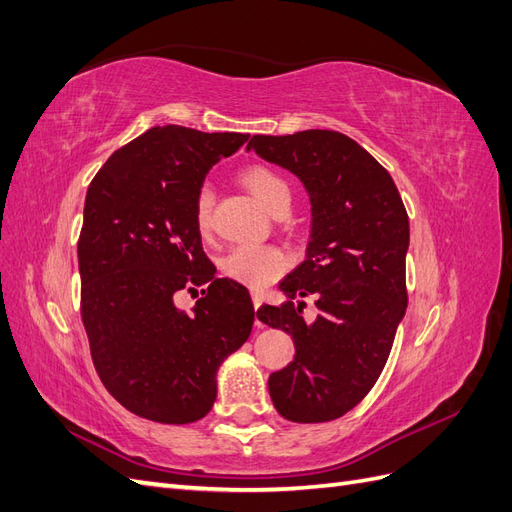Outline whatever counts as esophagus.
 I'll return each mask as SVG.
<instances>
[{
    "label": "esophagus",
    "instance_id": "1",
    "mask_svg": "<svg viewBox=\"0 0 512 512\" xmlns=\"http://www.w3.org/2000/svg\"><path fill=\"white\" fill-rule=\"evenodd\" d=\"M252 303H254V309H258L260 305H262V294L260 292H252ZM256 327L260 329L262 327V322L256 318Z\"/></svg>",
    "mask_w": 512,
    "mask_h": 512
}]
</instances>
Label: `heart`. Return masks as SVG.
I'll return each mask as SVG.
<instances>
[{
	"instance_id": "obj_1",
	"label": "heart",
	"mask_w": 512,
	"mask_h": 512,
	"mask_svg": "<svg viewBox=\"0 0 512 512\" xmlns=\"http://www.w3.org/2000/svg\"><path fill=\"white\" fill-rule=\"evenodd\" d=\"M243 188L250 192L258 203L267 211L275 213L280 209H288L290 188L288 183L275 173L273 168L252 164L241 170ZM211 209H213V190L209 185H200L194 196V224L203 232H209L211 226ZM288 267V258L282 250L273 245L260 243H243L232 250L224 262L222 269L235 282H241L252 288H262L277 280Z\"/></svg>"
}]
</instances>
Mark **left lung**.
<instances>
[{
  "mask_svg": "<svg viewBox=\"0 0 512 512\" xmlns=\"http://www.w3.org/2000/svg\"><path fill=\"white\" fill-rule=\"evenodd\" d=\"M247 149L297 175L312 200L307 258L280 288L284 305L256 316L294 339V361L269 376L275 410L292 423L344 416L374 389L406 314L408 213L371 153L335 130L252 136ZM294 296H316L307 325Z\"/></svg>",
  "mask_w": 512,
  "mask_h": 512,
  "instance_id": "left-lung-1",
  "label": "left lung"
}]
</instances>
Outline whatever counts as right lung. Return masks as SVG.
<instances>
[{"label":"right lung","instance_id":"right-lung-1","mask_svg":"<svg viewBox=\"0 0 512 512\" xmlns=\"http://www.w3.org/2000/svg\"><path fill=\"white\" fill-rule=\"evenodd\" d=\"M250 134L156 126L91 179L79 237L81 318L106 391L147 421L185 425L215 401V374L252 333L245 286L215 277L194 224L209 168ZM203 287L192 315L174 297Z\"/></svg>","mask_w":512,"mask_h":512}]
</instances>
